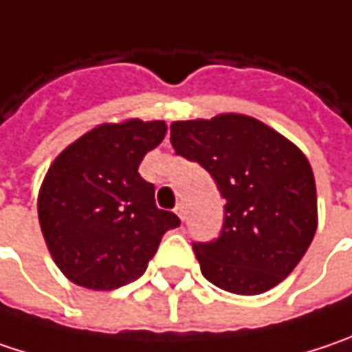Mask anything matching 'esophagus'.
<instances>
[{
	"label": "esophagus",
	"mask_w": 352,
	"mask_h": 352,
	"mask_svg": "<svg viewBox=\"0 0 352 352\" xmlns=\"http://www.w3.org/2000/svg\"><path fill=\"white\" fill-rule=\"evenodd\" d=\"M175 213L179 215V219H181V221H185V205H183V203H179V205H177Z\"/></svg>",
	"instance_id": "1"
}]
</instances>
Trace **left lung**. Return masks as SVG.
Returning <instances> with one entry per match:
<instances>
[{
	"label": "left lung",
	"mask_w": 352,
	"mask_h": 352,
	"mask_svg": "<svg viewBox=\"0 0 352 352\" xmlns=\"http://www.w3.org/2000/svg\"><path fill=\"white\" fill-rule=\"evenodd\" d=\"M177 155L197 161L225 199L221 235L193 243L203 277L261 295L299 265L317 231V187L297 145L249 115L171 123Z\"/></svg>",
	"instance_id": "obj_1"
}]
</instances>
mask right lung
Wrapping results in <instances>:
<instances>
[{"label":"right lung","instance_id":"obj_1","mask_svg":"<svg viewBox=\"0 0 352 352\" xmlns=\"http://www.w3.org/2000/svg\"><path fill=\"white\" fill-rule=\"evenodd\" d=\"M167 133L165 121L103 123L55 157L37 197L45 245L67 279L113 291L139 279L169 229L155 187L139 175L147 151Z\"/></svg>","mask_w":352,"mask_h":352}]
</instances>
